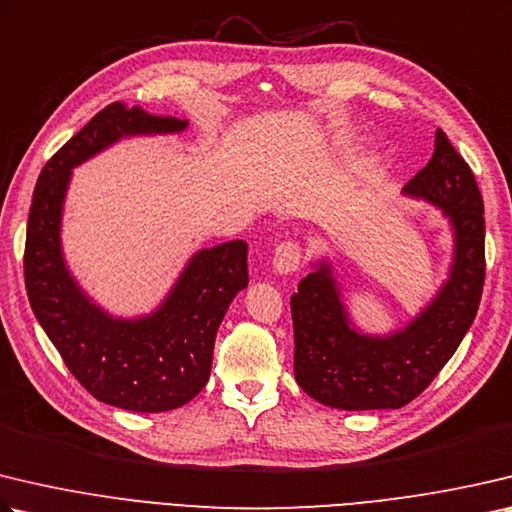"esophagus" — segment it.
Instances as JSON below:
<instances>
[{
  "instance_id": "34e87169",
  "label": "esophagus",
  "mask_w": 512,
  "mask_h": 512,
  "mask_svg": "<svg viewBox=\"0 0 512 512\" xmlns=\"http://www.w3.org/2000/svg\"><path fill=\"white\" fill-rule=\"evenodd\" d=\"M302 264V248L295 244V241H284L275 248L273 253V268L275 273L280 275H291Z\"/></svg>"
}]
</instances>
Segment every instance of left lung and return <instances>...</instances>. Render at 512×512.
<instances>
[{
    "mask_svg": "<svg viewBox=\"0 0 512 512\" xmlns=\"http://www.w3.org/2000/svg\"><path fill=\"white\" fill-rule=\"evenodd\" d=\"M403 194L448 219V277L412 320L387 333L353 322L338 271L327 255L291 297L295 380L313 401L347 412L398 410L432 383L475 322L486 275V221L475 174L441 129L434 154Z\"/></svg>",
    "mask_w": 512,
    "mask_h": 512,
    "instance_id": "obj_1",
    "label": "left lung"
}]
</instances>
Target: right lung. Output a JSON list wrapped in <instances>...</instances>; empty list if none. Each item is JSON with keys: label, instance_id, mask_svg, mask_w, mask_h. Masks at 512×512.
Masks as SVG:
<instances>
[{"label": "right lung", "instance_id": "add662e5", "mask_svg": "<svg viewBox=\"0 0 512 512\" xmlns=\"http://www.w3.org/2000/svg\"><path fill=\"white\" fill-rule=\"evenodd\" d=\"M188 120L114 102L96 114L37 179L26 226L24 280L31 309L78 383L100 403L159 414L206 387L219 324L248 286V244L232 239L192 253L150 313L114 315L71 273L62 248L73 170L125 138L172 136Z\"/></svg>", "mask_w": 512, "mask_h": 512}]
</instances>
